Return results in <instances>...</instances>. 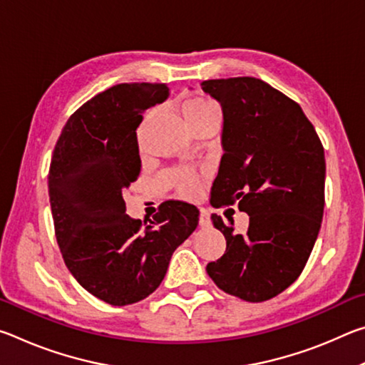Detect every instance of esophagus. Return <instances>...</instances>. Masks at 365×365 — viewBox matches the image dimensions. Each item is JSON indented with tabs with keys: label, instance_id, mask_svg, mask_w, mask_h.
Instances as JSON below:
<instances>
[{
	"label": "esophagus",
	"instance_id": "34e87169",
	"mask_svg": "<svg viewBox=\"0 0 365 365\" xmlns=\"http://www.w3.org/2000/svg\"><path fill=\"white\" fill-rule=\"evenodd\" d=\"M209 225H211V219H209V214H207V211H205V209H201V211H200V227L207 228Z\"/></svg>",
	"mask_w": 365,
	"mask_h": 365
}]
</instances>
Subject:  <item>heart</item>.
Returning a JSON list of instances; mask_svg holds the SVG:
<instances>
[{"instance_id":"obj_1","label":"heart","mask_w":365,"mask_h":365,"mask_svg":"<svg viewBox=\"0 0 365 365\" xmlns=\"http://www.w3.org/2000/svg\"><path fill=\"white\" fill-rule=\"evenodd\" d=\"M182 114L188 123L190 130L193 133H196L205 125H209V123H215V125H219V120H220L219 109L215 108V104L212 101H209L207 98H202V96L187 98V100L182 103ZM148 117H150V114H148ZM200 185H201V175L196 174V172L183 170L177 175L175 187L182 196L195 195L197 188H200Z\"/></svg>"}]
</instances>
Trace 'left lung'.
Here are the masks:
<instances>
[{
    "label": "left lung",
    "instance_id": "obj_1",
    "mask_svg": "<svg viewBox=\"0 0 365 365\" xmlns=\"http://www.w3.org/2000/svg\"><path fill=\"white\" fill-rule=\"evenodd\" d=\"M201 88L224 110V156L212 185L214 207L238 202L248 230L212 214L224 233V256L207 264L222 292L262 302L301 275L316 243L325 206V156L301 106L255 77L215 78Z\"/></svg>",
    "mask_w": 365,
    "mask_h": 365
}]
</instances>
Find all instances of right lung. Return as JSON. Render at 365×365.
Segmentation results:
<instances>
[{
	"mask_svg": "<svg viewBox=\"0 0 365 365\" xmlns=\"http://www.w3.org/2000/svg\"><path fill=\"white\" fill-rule=\"evenodd\" d=\"M168 95L164 83H120L101 91L69 117L49 164L61 255L86 292L113 306L150 296L197 225V209L174 200L145 222L125 214L122 193L141 168L137 128L145 110Z\"/></svg>",
	"mask_w": 365,
	"mask_h": 365,
	"instance_id": "1",
	"label": "right lung"
}]
</instances>
